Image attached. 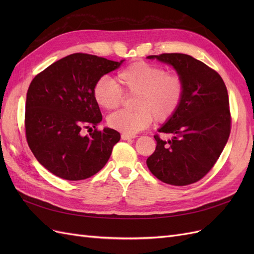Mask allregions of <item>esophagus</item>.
<instances>
[{
    "label": "esophagus",
    "instance_id": "34e87169",
    "mask_svg": "<svg viewBox=\"0 0 254 254\" xmlns=\"http://www.w3.org/2000/svg\"><path fill=\"white\" fill-rule=\"evenodd\" d=\"M122 139L123 140H131L134 139V135H130V134H126V133H122Z\"/></svg>",
    "mask_w": 254,
    "mask_h": 254
}]
</instances>
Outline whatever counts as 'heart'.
Returning <instances> with one entry per match:
<instances>
[{
    "instance_id": "b5f03b06",
    "label": "heart",
    "mask_w": 254,
    "mask_h": 254,
    "mask_svg": "<svg viewBox=\"0 0 254 254\" xmlns=\"http://www.w3.org/2000/svg\"><path fill=\"white\" fill-rule=\"evenodd\" d=\"M120 83L109 77L98 78L92 95L106 110L118 108L126 94H135L134 110H119L108 118V125L119 131L133 135L147 128L152 121L165 123L178 112L186 96V81L178 73L147 61H135L117 74Z\"/></svg>"
}]
</instances>
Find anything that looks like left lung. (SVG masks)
<instances>
[{
    "instance_id": "obj_1",
    "label": "left lung",
    "mask_w": 254,
    "mask_h": 254,
    "mask_svg": "<svg viewBox=\"0 0 254 254\" xmlns=\"http://www.w3.org/2000/svg\"><path fill=\"white\" fill-rule=\"evenodd\" d=\"M173 65L186 81V96L174 117L155 134L156 150L146 163L153 176L176 187L202 179L216 163L231 132L226 84L220 75L190 55L164 53L148 56Z\"/></svg>"
}]
</instances>
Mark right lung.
Here are the masks:
<instances>
[{
	"label": "right lung",
	"mask_w": 254,
	"mask_h": 254,
	"mask_svg": "<svg viewBox=\"0 0 254 254\" xmlns=\"http://www.w3.org/2000/svg\"><path fill=\"white\" fill-rule=\"evenodd\" d=\"M123 61L75 53L54 63L30 82L25 104L26 141L39 163L59 178H90L105 166L120 141L117 130L96 128L103 117L92 89ZM83 128L92 131L82 136Z\"/></svg>",
	"instance_id": "add662e5"
}]
</instances>
